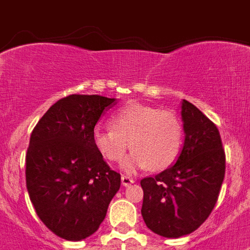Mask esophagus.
I'll return each mask as SVG.
<instances>
[{"instance_id":"esophagus-1","label":"esophagus","mask_w":250,"mask_h":250,"mask_svg":"<svg viewBox=\"0 0 250 250\" xmlns=\"http://www.w3.org/2000/svg\"><path fill=\"white\" fill-rule=\"evenodd\" d=\"M132 183H135V180H133L132 178H129V176H125V175H123V176H122V184H123L125 187L131 186Z\"/></svg>"}]
</instances>
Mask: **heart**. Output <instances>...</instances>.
<instances>
[{
    "mask_svg": "<svg viewBox=\"0 0 250 250\" xmlns=\"http://www.w3.org/2000/svg\"><path fill=\"white\" fill-rule=\"evenodd\" d=\"M111 125L113 129L94 128V148L104 160L118 164L125 158L129 143L133 152L122 165L128 174L149 167L166 170L182 153L184 129L180 118L171 110L132 104L114 114Z\"/></svg>",
    "mask_w": 250,
    "mask_h": 250,
    "instance_id": "b5f03b06",
    "label": "heart"
}]
</instances>
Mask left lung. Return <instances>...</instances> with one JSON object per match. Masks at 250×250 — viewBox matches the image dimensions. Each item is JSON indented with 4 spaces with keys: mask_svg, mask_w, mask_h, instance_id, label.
Here are the masks:
<instances>
[{
    "mask_svg": "<svg viewBox=\"0 0 250 250\" xmlns=\"http://www.w3.org/2000/svg\"><path fill=\"white\" fill-rule=\"evenodd\" d=\"M184 145L174 166L140 182L141 215L164 237L189 235L208 219L225 179L226 156L217 125L187 100L182 102Z\"/></svg>",
    "mask_w": 250,
    "mask_h": 250,
    "instance_id": "1",
    "label": "left lung"
}]
</instances>
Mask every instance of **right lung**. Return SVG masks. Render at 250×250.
<instances>
[{"label": "right lung", "instance_id": "obj_1", "mask_svg": "<svg viewBox=\"0 0 250 250\" xmlns=\"http://www.w3.org/2000/svg\"><path fill=\"white\" fill-rule=\"evenodd\" d=\"M115 98L71 94L42 115L29 139L25 183L41 222L64 240L89 237L121 188V174L96 150L94 125Z\"/></svg>", "mask_w": 250, "mask_h": 250}]
</instances>
